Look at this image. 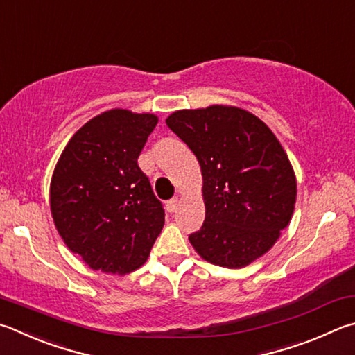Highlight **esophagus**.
<instances>
[{"mask_svg":"<svg viewBox=\"0 0 355 355\" xmlns=\"http://www.w3.org/2000/svg\"><path fill=\"white\" fill-rule=\"evenodd\" d=\"M178 205H180V198L178 197H173L172 200H169V202H167L166 208H167V211H169V212H175L177 208H178Z\"/></svg>","mask_w":355,"mask_h":355,"instance_id":"1","label":"esophagus"}]
</instances>
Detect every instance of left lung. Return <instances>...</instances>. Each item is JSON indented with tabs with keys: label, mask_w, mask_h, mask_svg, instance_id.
Listing matches in <instances>:
<instances>
[{
	"label": "left lung",
	"mask_w": 355,
	"mask_h": 355,
	"mask_svg": "<svg viewBox=\"0 0 355 355\" xmlns=\"http://www.w3.org/2000/svg\"><path fill=\"white\" fill-rule=\"evenodd\" d=\"M166 124L202 169L206 216L189 236L194 250L227 268L266 254L296 202L293 167L275 133L253 113L228 105L173 112Z\"/></svg>",
	"instance_id": "1"
}]
</instances>
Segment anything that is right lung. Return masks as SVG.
<instances>
[{"label":"right lung","instance_id":"1","mask_svg":"<svg viewBox=\"0 0 355 355\" xmlns=\"http://www.w3.org/2000/svg\"><path fill=\"white\" fill-rule=\"evenodd\" d=\"M158 118L113 108L69 139L51 180L55 228L93 270L139 268L164 225V209L138 157Z\"/></svg>","mask_w":355,"mask_h":355}]
</instances>
